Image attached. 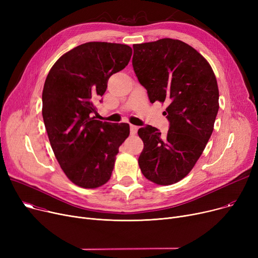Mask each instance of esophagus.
I'll return each instance as SVG.
<instances>
[{
  "label": "esophagus",
  "mask_w": 258,
  "mask_h": 258,
  "mask_svg": "<svg viewBox=\"0 0 258 258\" xmlns=\"http://www.w3.org/2000/svg\"><path fill=\"white\" fill-rule=\"evenodd\" d=\"M130 130H131V134H132V135H135V134L137 133V131H138V126H137V125L131 124V125H130Z\"/></svg>",
  "instance_id": "34e87169"
}]
</instances>
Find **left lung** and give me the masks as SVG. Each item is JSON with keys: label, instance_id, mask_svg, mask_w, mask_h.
I'll use <instances>...</instances> for the list:
<instances>
[{"label": "left lung", "instance_id": "8db88e82", "mask_svg": "<svg viewBox=\"0 0 258 258\" xmlns=\"http://www.w3.org/2000/svg\"><path fill=\"white\" fill-rule=\"evenodd\" d=\"M133 67L152 103L166 102V137L146 125L138 135L144 147L138 159L144 177L171 185L190 172L213 132L219 88L209 62L179 39L162 38L133 46Z\"/></svg>", "mask_w": 258, "mask_h": 258}]
</instances>
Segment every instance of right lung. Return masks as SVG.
Listing matches in <instances>:
<instances>
[{"label": "right lung", "instance_id": "obj_1", "mask_svg": "<svg viewBox=\"0 0 258 258\" xmlns=\"http://www.w3.org/2000/svg\"><path fill=\"white\" fill-rule=\"evenodd\" d=\"M127 45L90 42L64 53L53 64L43 90V118L58 163L71 182L97 188L110 180L127 123L96 120L95 103L107 80L127 66Z\"/></svg>", "mask_w": 258, "mask_h": 258}]
</instances>
